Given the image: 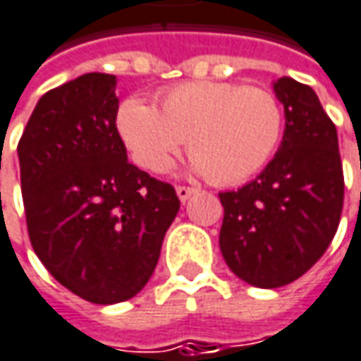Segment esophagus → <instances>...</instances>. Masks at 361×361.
Returning <instances> with one entry per match:
<instances>
[{
    "instance_id": "1",
    "label": "esophagus",
    "mask_w": 361,
    "mask_h": 361,
    "mask_svg": "<svg viewBox=\"0 0 361 361\" xmlns=\"http://www.w3.org/2000/svg\"><path fill=\"white\" fill-rule=\"evenodd\" d=\"M176 192H178V198H180L181 202H185L192 194H196V188H190V185H178L176 188Z\"/></svg>"
}]
</instances>
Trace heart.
<instances>
[{
  "mask_svg": "<svg viewBox=\"0 0 361 361\" xmlns=\"http://www.w3.org/2000/svg\"><path fill=\"white\" fill-rule=\"evenodd\" d=\"M116 128L145 171H167L188 138L194 169L221 185H233L271 159L284 114L278 97L265 87L188 81L161 94L159 110L140 97H126L118 108Z\"/></svg>",
  "mask_w": 361,
  "mask_h": 361,
  "instance_id": "obj_1",
  "label": "heart"
}]
</instances>
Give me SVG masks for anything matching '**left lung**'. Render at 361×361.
<instances>
[{"mask_svg": "<svg viewBox=\"0 0 361 361\" xmlns=\"http://www.w3.org/2000/svg\"><path fill=\"white\" fill-rule=\"evenodd\" d=\"M286 130L276 157L239 188L221 192V251L235 276L257 288L298 280L333 241L343 210V165L333 120L292 77L274 83Z\"/></svg>", "mask_w": 361, "mask_h": 361, "instance_id": "8db88e82", "label": "left lung"}]
</instances>
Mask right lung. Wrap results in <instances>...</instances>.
<instances>
[{
    "mask_svg": "<svg viewBox=\"0 0 361 361\" xmlns=\"http://www.w3.org/2000/svg\"><path fill=\"white\" fill-rule=\"evenodd\" d=\"M116 77L85 73L38 99L18 142L34 253L59 284L94 305L133 298L159 262L180 198L126 159Z\"/></svg>",
    "mask_w": 361,
    "mask_h": 361,
    "instance_id": "right-lung-1",
    "label": "right lung"
}]
</instances>
